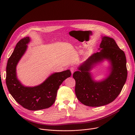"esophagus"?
Returning a JSON list of instances; mask_svg holds the SVG:
<instances>
[{
	"label": "esophagus",
	"instance_id": "esophagus-1",
	"mask_svg": "<svg viewBox=\"0 0 135 135\" xmlns=\"http://www.w3.org/2000/svg\"><path fill=\"white\" fill-rule=\"evenodd\" d=\"M75 70H76V68H74V67H73L70 68V71H71V74H73V73L75 71Z\"/></svg>",
	"mask_w": 135,
	"mask_h": 135
}]
</instances>
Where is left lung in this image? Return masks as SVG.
Listing matches in <instances>:
<instances>
[{
  "mask_svg": "<svg viewBox=\"0 0 135 135\" xmlns=\"http://www.w3.org/2000/svg\"><path fill=\"white\" fill-rule=\"evenodd\" d=\"M99 47L100 51L91 55L73 75L77 98L83 104L91 107L102 106L113 102L120 93L127 78L125 53L115 40L104 36ZM104 59L111 63L110 74L103 81L96 82L89 71L95 64Z\"/></svg>",
  "mask_w": 135,
  "mask_h": 135,
  "instance_id": "obj_1",
  "label": "left lung"
}]
</instances>
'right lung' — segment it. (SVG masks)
<instances>
[{
	"label": "right lung",
	"instance_id": "obj_1",
	"mask_svg": "<svg viewBox=\"0 0 135 135\" xmlns=\"http://www.w3.org/2000/svg\"><path fill=\"white\" fill-rule=\"evenodd\" d=\"M29 42V37H26L16 44L7 61L6 83L8 91L17 103L28 110H37L49 108L54 104L59 86L70 77L71 73L69 69L54 73L39 85L34 87L23 85L17 79L16 67Z\"/></svg>",
	"mask_w": 135,
	"mask_h": 135
}]
</instances>
